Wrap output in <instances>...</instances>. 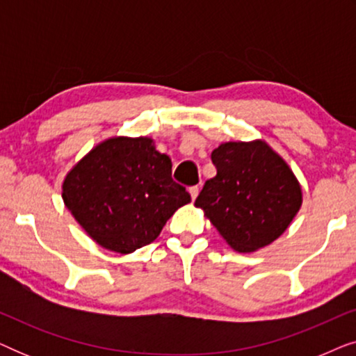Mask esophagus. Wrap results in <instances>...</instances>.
I'll use <instances>...</instances> for the list:
<instances>
[{
  "label": "esophagus",
  "instance_id": "1",
  "mask_svg": "<svg viewBox=\"0 0 356 356\" xmlns=\"http://www.w3.org/2000/svg\"><path fill=\"white\" fill-rule=\"evenodd\" d=\"M189 194H191V199L194 201V199H196L197 194H199V186H191V188H189Z\"/></svg>",
  "mask_w": 356,
  "mask_h": 356
}]
</instances>
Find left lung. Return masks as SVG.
<instances>
[{
  "mask_svg": "<svg viewBox=\"0 0 356 356\" xmlns=\"http://www.w3.org/2000/svg\"><path fill=\"white\" fill-rule=\"evenodd\" d=\"M217 175L194 202L238 252L270 245L301 207V186L285 160L262 140L225 143L213 150Z\"/></svg>",
  "mask_w": 356,
  "mask_h": 356,
  "instance_id": "8db88e82",
  "label": "left lung"
}]
</instances>
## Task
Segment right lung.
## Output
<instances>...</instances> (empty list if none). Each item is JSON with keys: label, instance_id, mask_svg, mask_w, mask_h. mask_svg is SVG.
I'll list each match as a JSON object with an SVG mask.
<instances>
[{"label": "right lung", "instance_id": "right-lung-1", "mask_svg": "<svg viewBox=\"0 0 356 356\" xmlns=\"http://www.w3.org/2000/svg\"><path fill=\"white\" fill-rule=\"evenodd\" d=\"M63 201L92 240L128 254L152 243L191 196L173 181L172 160L152 139L111 138L66 175Z\"/></svg>", "mask_w": 356, "mask_h": 356}]
</instances>
